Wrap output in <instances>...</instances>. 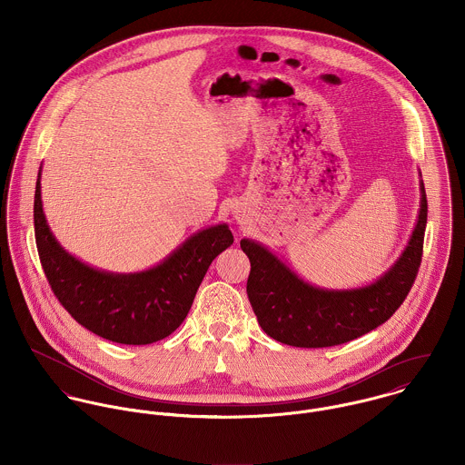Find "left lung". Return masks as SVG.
<instances>
[{"label":"left lung","mask_w":465,"mask_h":465,"mask_svg":"<svg viewBox=\"0 0 465 465\" xmlns=\"http://www.w3.org/2000/svg\"><path fill=\"white\" fill-rule=\"evenodd\" d=\"M428 200L420 181V209L401 258L376 282L352 290L308 284L266 247L242 240L251 260L247 295L262 330L293 347H331L387 322L406 299L422 260Z\"/></svg>","instance_id":"1"}]
</instances>
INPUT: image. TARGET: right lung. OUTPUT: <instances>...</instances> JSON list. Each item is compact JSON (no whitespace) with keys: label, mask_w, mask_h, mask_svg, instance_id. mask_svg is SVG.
Masks as SVG:
<instances>
[{"label":"right lung","mask_w":465,"mask_h":465,"mask_svg":"<svg viewBox=\"0 0 465 465\" xmlns=\"http://www.w3.org/2000/svg\"><path fill=\"white\" fill-rule=\"evenodd\" d=\"M34 227L46 279L67 313L85 330L125 345L166 338L186 319L213 260L232 245L225 223L199 231L163 263L135 273H113L67 254L46 222L41 172L35 184Z\"/></svg>","instance_id":"obj_1"}]
</instances>
